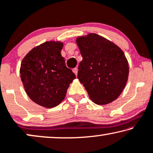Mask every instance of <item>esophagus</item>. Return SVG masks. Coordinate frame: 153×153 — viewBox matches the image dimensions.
<instances>
[{"label": "esophagus", "mask_w": 153, "mask_h": 153, "mask_svg": "<svg viewBox=\"0 0 153 153\" xmlns=\"http://www.w3.org/2000/svg\"><path fill=\"white\" fill-rule=\"evenodd\" d=\"M73 72L75 74L77 75V74H78V68H73Z\"/></svg>", "instance_id": "obj_1"}]
</instances>
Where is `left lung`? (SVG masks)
Listing matches in <instances>:
<instances>
[{"label": "left lung", "mask_w": 153, "mask_h": 153, "mask_svg": "<svg viewBox=\"0 0 153 153\" xmlns=\"http://www.w3.org/2000/svg\"><path fill=\"white\" fill-rule=\"evenodd\" d=\"M76 42L82 56L79 80L95 103H111L127 82L129 64L125 54L113 42L96 33L79 37Z\"/></svg>", "instance_id": "obj_1"}]
</instances>
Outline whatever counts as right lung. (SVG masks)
Here are the masks:
<instances>
[{
	"instance_id": "1",
	"label": "right lung",
	"mask_w": 153,
	"mask_h": 153,
	"mask_svg": "<svg viewBox=\"0 0 153 153\" xmlns=\"http://www.w3.org/2000/svg\"><path fill=\"white\" fill-rule=\"evenodd\" d=\"M63 43L48 41L32 49L22 62L21 79L33 101L46 108L58 105L75 75L61 54Z\"/></svg>"
}]
</instances>
